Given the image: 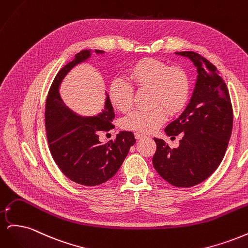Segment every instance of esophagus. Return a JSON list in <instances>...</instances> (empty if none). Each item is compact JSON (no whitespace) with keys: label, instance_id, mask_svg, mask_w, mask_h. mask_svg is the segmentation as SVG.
<instances>
[{"label":"esophagus","instance_id":"34e87169","mask_svg":"<svg viewBox=\"0 0 248 248\" xmlns=\"http://www.w3.org/2000/svg\"><path fill=\"white\" fill-rule=\"evenodd\" d=\"M134 138H136L137 140H142V139L146 138V136H145V134H141V133L137 132V133H134Z\"/></svg>","mask_w":248,"mask_h":248}]
</instances>
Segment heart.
<instances>
[{"label": "heart", "mask_w": 248, "mask_h": 248, "mask_svg": "<svg viewBox=\"0 0 248 248\" xmlns=\"http://www.w3.org/2000/svg\"><path fill=\"white\" fill-rule=\"evenodd\" d=\"M129 83L121 79L111 81L108 98L112 108L127 111L132 106L133 89L149 90L150 110H134L121 122L122 128L141 133L154 132L170 116L181 112L189 99L190 81L186 71L179 66H169L158 59L145 58L127 71Z\"/></svg>", "instance_id": "1"}]
</instances>
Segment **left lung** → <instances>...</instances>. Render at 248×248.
<instances>
[{
    "label": "left lung",
    "mask_w": 248,
    "mask_h": 248,
    "mask_svg": "<svg viewBox=\"0 0 248 248\" xmlns=\"http://www.w3.org/2000/svg\"><path fill=\"white\" fill-rule=\"evenodd\" d=\"M176 55L191 60L198 78L189 103L164 131L181 134L178 148L154 138L153 166L161 178L177 187H191L211 176L226 154L232 128V108L226 82L216 67L194 51Z\"/></svg>",
    "instance_id": "8db88e82"
}]
</instances>
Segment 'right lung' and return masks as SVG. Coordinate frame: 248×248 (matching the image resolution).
<instances>
[{"label":"right lung","mask_w":248,"mask_h":248,"mask_svg":"<svg viewBox=\"0 0 248 248\" xmlns=\"http://www.w3.org/2000/svg\"><path fill=\"white\" fill-rule=\"evenodd\" d=\"M95 52L104 51L95 49ZM91 55V50L78 52L58 72L46 104V128L52 158L67 178L85 186L99 185L114 177L136 144L130 131H120L115 140L100 141L99 132L115 127L111 124L115 112L107 92L104 108L93 117L78 116L61 99L59 88L67 73Z\"/></svg>","instance_id":"right-lung-1"}]
</instances>
